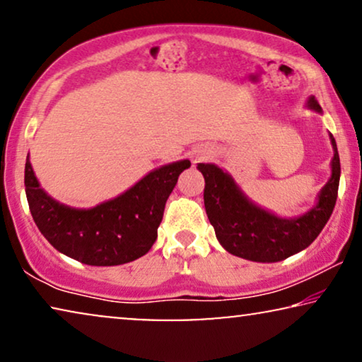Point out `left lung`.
<instances>
[{
    "label": "left lung",
    "mask_w": 362,
    "mask_h": 362,
    "mask_svg": "<svg viewBox=\"0 0 362 362\" xmlns=\"http://www.w3.org/2000/svg\"><path fill=\"white\" fill-rule=\"evenodd\" d=\"M310 110L323 113L315 97L306 100ZM333 158L331 176L316 196V204L305 214L280 217L257 206L245 196L229 173L214 163H197L204 176V207L219 244L240 259L272 264L305 250L333 214L341 176L338 148L329 133Z\"/></svg>",
    "instance_id": "8db88e82"
}]
</instances>
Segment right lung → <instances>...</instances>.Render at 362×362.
<instances>
[{
  "instance_id": "obj_1",
  "label": "right lung",
  "mask_w": 362,
  "mask_h": 362,
  "mask_svg": "<svg viewBox=\"0 0 362 362\" xmlns=\"http://www.w3.org/2000/svg\"><path fill=\"white\" fill-rule=\"evenodd\" d=\"M189 166V160L168 163L120 196L78 209L42 189L28 153L24 186L33 219L54 249L86 265L113 267L140 259L151 249L168 197Z\"/></svg>"
}]
</instances>
